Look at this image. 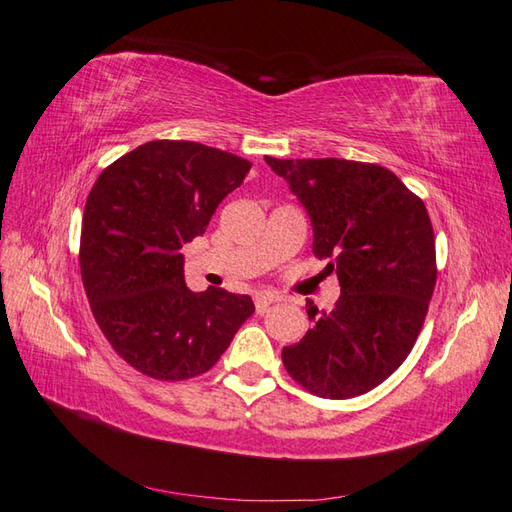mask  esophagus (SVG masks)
<instances>
[{"label":"esophagus","mask_w":512,"mask_h":512,"mask_svg":"<svg viewBox=\"0 0 512 512\" xmlns=\"http://www.w3.org/2000/svg\"><path fill=\"white\" fill-rule=\"evenodd\" d=\"M275 301H279L277 295H273V292H257L255 295V308L259 314H264L270 306H273Z\"/></svg>","instance_id":"obj_1"}]
</instances>
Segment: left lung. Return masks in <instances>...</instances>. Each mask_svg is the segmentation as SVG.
<instances>
[{
  "mask_svg": "<svg viewBox=\"0 0 512 512\" xmlns=\"http://www.w3.org/2000/svg\"><path fill=\"white\" fill-rule=\"evenodd\" d=\"M277 176L306 206L312 253L336 270L341 297L297 345L281 352L288 374L332 400L367 394L409 356L436 288V239L427 206L396 173L343 158L279 160Z\"/></svg>",
  "mask_w": 512,
  "mask_h": 512,
  "instance_id": "8db88e82",
  "label": "left lung"
}]
</instances>
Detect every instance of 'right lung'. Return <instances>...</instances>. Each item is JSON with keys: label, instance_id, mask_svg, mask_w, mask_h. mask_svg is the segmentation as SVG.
I'll list each match as a JSON object with an SVG mask.
<instances>
[{"label": "right lung", "instance_id": "obj_1", "mask_svg": "<svg viewBox=\"0 0 512 512\" xmlns=\"http://www.w3.org/2000/svg\"><path fill=\"white\" fill-rule=\"evenodd\" d=\"M250 162L189 140H151L96 178L81 226V279L114 352L156 380L220 361L255 312L248 295L191 292L180 248L206 231Z\"/></svg>", "mask_w": 512, "mask_h": 512}]
</instances>
